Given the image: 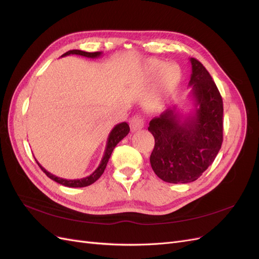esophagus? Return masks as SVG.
<instances>
[{"label":"esophagus","instance_id":"obj_1","mask_svg":"<svg viewBox=\"0 0 259 259\" xmlns=\"http://www.w3.org/2000/svg\"><path fill=\"white\" fill-rule=\"evenodd\" d=\"M130 125H131V128L133 132H136L142 130L144 127V120L143 117L140 115H135L133 116L131 121H130Z\"/></svg>","mask_w":259,"mask_h":259}]
</instances>
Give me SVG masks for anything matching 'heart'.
<instances>
[{
	"mask_svg": "<svg viewBox=\"0 0 259 259\" xmlns=\"http://www.w3.org/2000/svg\"><path fill=\"white\" fill-rule=\"evenodd\" d=\"M163 66L164 64L162 61L151 59L148 61L147 70L149 74L155 76L159 73V71H160V69ZM169 77H171L170 79H169ZM180 80H182V72H180V69L178 66L167 65L164 67L162 71L161 72L158 86H156V89L152 95L147 100V108L151 109V110H155V109H159L160 107H162L165 104V101L176 92Z\"/></svg>",
	"mask_w": 259,
	"mask_h": 259,
	"instance_id": "obj_1",
	"label": "heart"
}]
</instances>
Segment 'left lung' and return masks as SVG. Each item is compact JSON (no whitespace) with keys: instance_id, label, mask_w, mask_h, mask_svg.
Returning a JSON list of instances; mask_svg holds the SVG:
<instances>
[{"instance_id":"left-lung-1","label":"left lung","mask_w":259,"mask_h":259,"mask_svg":"<svg viewBox=\"0 0 259 259\" xmlns=\"http://www.w3.org/2000/svg\"><path fill=\"white\" fill-rule=\"evenodd\" d=\"M189 86L193 111L183 115L169 108L149 123L154 137L150 155L155 175L166 183L197 180L214 162L223 144L224 106L215 82L205 67L190 58Z\"/></svg>"}]
</instances>
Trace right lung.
Masks as SVG:
<instances>
[{"label":"right lung","instance_id":"obj_1","mask_svg":"<svg viewBox=\"0 0 259 259\" xmlns=\"http://www.w3.org/2000/svg\"><path fill=\"white\" fill-rule=\"evenodd\" d=\"M101 54H103L101 52L89 53V52H83V51H80V50H72V51H69V52L65 53L64 55H61V57L69 56V55H80V56L88 57V58H98V57L101 56ZM128 132H130V126H128V124L126 122H122V123H119V124L115 125V126L112 128V131L110 132V134H109V136H108L104 156L100 161L99 166L88 177H84V178H81V179H64V178H60V177H57V176L51 174L50 171L46 170L40 163H38L36 160L35 161L37 163V165L40 166L41 169L46 174V176L50 177L51 179L54 180V182H56V183H58L62 186L71 187V188H81V187L90 186V185L95 183L96 180L101 175H103V173L105 171V168L107 166V163H108L109 159H110L113 149L125 136L128 134Z\"/></svg>","mask_w":259,"mask_h":259}]
</instances>
